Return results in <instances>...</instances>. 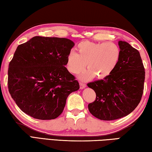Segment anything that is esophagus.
<instances>
[{
  "label": "esophagus",
  "mask_w": 152,
  "mask_h": 152,
  "mask_svg": "<svg viewBox=\"0 0 152 152\" xmlns=\"http://www.w3.org/2000/svg\"><path fill=\"white\" fill-rule=\"evenodd\" d=\"M80 88H81V89H83V88H84L86 87V84L85 83L83 82H80Z\"/></svg>",
  "instance_id": "34e87169"
}]
</instances>
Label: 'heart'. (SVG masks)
I'll list each match as a JSON object with an SVG mask.
<instances>
[{"label": "heart", "instance_id": "1", "mask_svg": "<svg viewBox=\"0 0 152 152\" xmlns=\"http://www.w3.org/2000/svg\"><path fill=\"white\" fill-rule=\"evenodd\" d=\"M77 53L71 51L67 58V70L77 74L88 67L82 74L83 79H91L96 75L104 79L110 75L118 64L121 57L119 47L114 43L83 41L77 45Z\"/></svg>", "mask_w": 152, "mask_h": 152}]
</instances>
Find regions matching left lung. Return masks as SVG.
Wrapping results in <instances>:
<instances>
[{
    "instance_id": "left-lung-1",
    "label": "left lung",
    "mask_w": 152,
    "mask_h": 152,
    "mask_svg": "<svg viewBox=\"0 0 152 152\" xmlns=\"http://www.w3.org/2000/svg\"><path fill=\"white\" fill-rule=\"evenodd\" d=\"M121 57L110 75L88 83L96 99L88 104L94 116L113 121L127 116L138 105L144 92L145 69L139 51L128 43L119 41Z\"/></svg>"
}]
</instances>
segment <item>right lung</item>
I'll return each mask as SVG.
<instances>
[{"mask_svg":"<svg viewBox=\"0 0 152 152\" xmlns=\"http://www.w3.org/2000/svg\"><path fill=\"white\" fill-rule=\"evenodd\" d=\"M74 43L67 38L34 36L19 45L9 64L8 91L22 112L34 118L55 119L79 83L69 72Z\"/></svg>","mask_w":152,"mask_h":152,"instance_id":"add662e5","label":"right lung"}]
</instances>
